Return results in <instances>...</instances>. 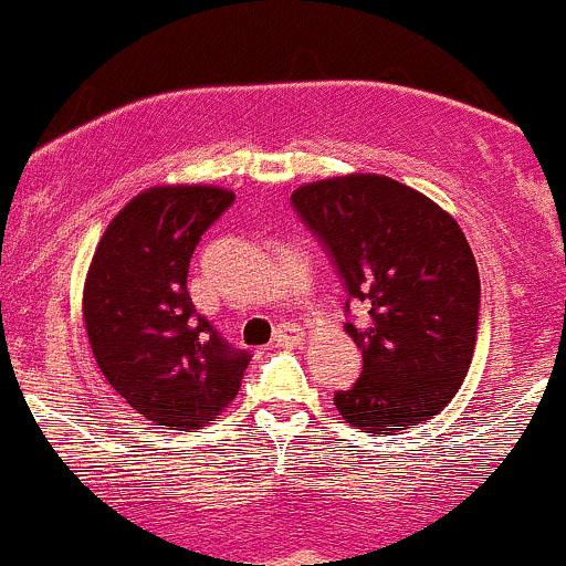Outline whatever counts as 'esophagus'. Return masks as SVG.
Returning a JSON list of instances; mask_svg holds the SVG:
<instances>
[{
  "instance_id": "1",
  "label": "esophagus",
  "mask_w": 566,
  "mask_h": 566,
  "mask_svg": "<svg viewBox=\"0 0 566 566\" xmlns=\"http://www.w3.org/2000/svg\"><path fill=\"white\" fill-rule=\"evenodd\" d=\"M304 337H306L304 328H298V326H279L276 334H273V345H279V348L290 345V348H293V345L304 343Z\"/></svg>"
}]
</instances>
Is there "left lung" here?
<instances>
[{"mask_svg": "<svg viewBox=\"0 0 566 566\" xmlns=\"http://www.w3.org/2000/svg\"><path fill=\"white\" fill-rule=\"evenodd\" d=\"M290 199L367 310L345 323L365 365L334 395L343 420L367 434L431 420L462 387L479 337V265L457 218L378 174L301 185Z\"/></svg>", "mask_w": 566, "mask_h": 566, "instance_id": "left-lung-1", "label": "left lung"}]
</instances>
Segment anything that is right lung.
<instances>
[{
    "instance_id": "add662e5",
    "label": "right lung",
    "mask_w": 566,
    "mask_h": 566,
    "mask_svg": "<svg viewBox=\"0 0 566 566\" xmlns=\"http://www.w3.org/2000/svg\"><path fill=\"white\" fill-rule=\"evenodd\" d=\"M234 193L157 185L109 221L82 293L87 343L109 387L146 420L201 429L240 392L249 350H232L196 312L188 268Z\"/></svg>"
}]
</instances>
